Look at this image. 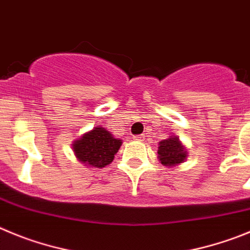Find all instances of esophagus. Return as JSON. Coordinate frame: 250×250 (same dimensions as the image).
<instances>
[{
    "instance_id": "obj_1",
    "label": "esophagus",
    "mask_w": 250,
    "mask_h": 250,
    "mask_svg": "<svg viewBox=\"0 0 250 250\" xmlns=\"http://www.w3.org/2000/svg\"><path fill=\"white\" fill-rule=\"evenodd\" d=\"M146 139L145 134H141V136H134V141H139V142H143Z\"/></svg>"
}]
</instances>
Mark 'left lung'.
Returning a JSON list of instances; mask_svg holds the SVG:
<instances>
[{"instance_id":"8db88e82","label":"left lung","mask_w":250,"mask_h":250,"mask_svg":"<svg viewBox=\"0 0 250 250\" xmlns=\"http://www.w3.org/2000/svg\"><path fill=\"white\" fill-rule=\"evenodd\" d=\"M158 159L166 167H177L187 161L188 150L179 137L169 136L158 143Z\"/></svg>"}]
</instances>
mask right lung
<instances>
[{"label":"right lung","instance_id":"right-lung-1","mask_svg":"<svg viewBox=\"0 0 250 250\" xmlns=\"http://www.w3.org/2000/svg\"><path fill=\"white\" fill-rule=\"evenodd\" d=\"M122 146V139L114 138L113 134L101 125H96L72 143L76 158L87 168H103L109 166L114 154Z\"/></svg>","mask_w":250,"mask_h":250}]
</instances>
